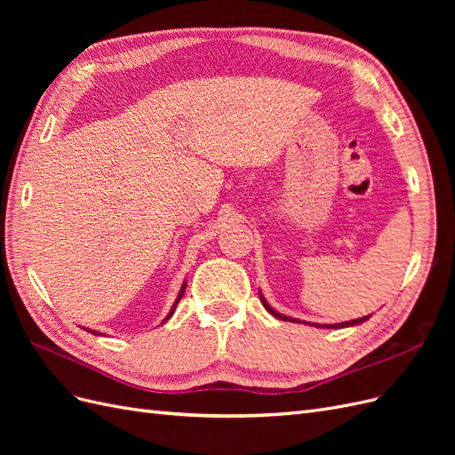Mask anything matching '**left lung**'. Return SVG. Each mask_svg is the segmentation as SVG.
<instances>
[{
	"label": "left lung",
	"mask_w": 455,
	"mask_h": 455,
	"mask_svg": "<svg viewBox=\"0 0 455 455\" xmlns=\"http://www.w3.org/2000/svg\"><path fill=\"white\" fill-rule=\"evenodd\" d=\"M259 299H261V304H264V307L273 315V316H277V319H281V321H291V323H294L296 319H291V316H284V315H281V313H277L275 311L267 301H266V298L259 294ZM370 316V315H368ZM368 316H361V319H353V321H346V323H338V324H324V328H346V326H355V324H361V323H364ZM313 326H319V324H313Z\"/></svg>",
	"instance_id": "obj_1"
}]
</instances>
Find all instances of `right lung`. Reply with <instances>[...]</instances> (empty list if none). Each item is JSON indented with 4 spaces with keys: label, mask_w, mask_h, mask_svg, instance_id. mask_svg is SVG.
Returning <instances> with one entry per match:
<instances>
[{
    "label": "right lung",
    "mask_w": 455,
    "mask_h": 455,
    "mask_svg": "<svg viewBox=\"0 0 455 455\" xmlns=\"http://www.w3.org/2000/svg\"><path fill=\"white\" fill-rule=\"evenodd\" d=\"M184 291H186V283L182 284V288H180V294H178V298H176V301H174V306H172L171 313L167 315V319H164V321H169V319H171V316H172V313H174V309H176V306H178V301H180V299H182V296H184ZM164 321H163V323H164ZM92 334H96V332H92Z\"/></svg>",
    "instance_id": "1"
}]
</instances>
